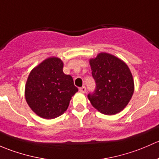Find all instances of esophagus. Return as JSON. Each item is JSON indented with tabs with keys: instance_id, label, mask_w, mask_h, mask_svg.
Segmentation results:
<instances>
[{
	"instance_id": "34e87169",
	"label": "esophagus",
	"mask_w": 159,
	"mask_h": 159,
	"mask_svg": "<svg viewBox=\"0 0 159 159\" xmlns=\"http://www.w3.org/2000/svg\"><path fill=\"white\" fill-rule=\"evenodd\" d=\"M80 91L81 92V93H85L86 92V88L85 87V86H82L81 88H80Z\"/></svg>"
}]
</instances>
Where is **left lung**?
Here are the masks:
<instances>
[{"mask_svg":"<svg viewBox=\"0 0 159 159\" xmlns=\"http://www.w3.org/2000/svg\"><path fill=\"white\" fill-rule=\"evenodd\" d=\"M96 89L88 94L93 107L105 115H115L129 103L134 81L125 62L109 53H100L89 60Z\"/></svg>","mask_w":159,"mask_h":159,"instance_id":"1","label":"left lung"}]
</instances>
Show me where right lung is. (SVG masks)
Returning <instances> with one entry per match:
<instances>
[{
	"label": "right lung",
	"mask_w": 159,
	"mask_h": 159,
	"mask_svg": "<svg viewBox=\"0 0 159 159\" xmlns=\"http://www.w3.org/2000/svg\"><path fill=\"white\" fill-rule=\"evenodd\" d=\"M63 63L50 57L32 70L25 86V98L30 109L43 119H53L67 109L78 91L70 75L63 72Z\"/></svg>",
	"instance_id": "obj_1"
}]
</instances>
